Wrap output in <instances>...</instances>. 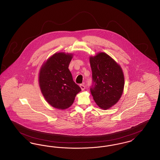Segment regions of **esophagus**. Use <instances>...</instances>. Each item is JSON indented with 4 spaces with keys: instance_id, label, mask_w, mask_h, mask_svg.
Returning <instances> with one entry per match:
<instances>
[{
    "instance_id": "1",
    "label": "esophagus",
    "mask_w": 160,
    "mask_h": 160,
    "mask_svg": "<svg viewBox=\"0 0 160 160\" xmlns=\"http://www.w3.org/2000/svg\"><path fill=\"white\" fill-rule=\"evenodd\" d=\"M80 88H81V89H82V91H83L85 89V86L84 85V84H80Z\"/></svg>"
}]
</instances>
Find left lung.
Segmentation results:
<instances>
[{"label":"left lung","instance_id":"left-lung-1","mask_svg":"<svg viewBox=\"0 0 160 160\" xmlns=\"http://www.w3.org/2000/svg\"><path fill=\"white\" fill-rule=\"evenodd\" d=\"M92 83L90 88L93 98L98 106L109 108L119 100L124 87V77L121 67L104 53L90 58Z\"/></svg>","mask_w":160,"mask_h":160}]
</instances>
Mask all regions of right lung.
I'll list each match as a JSON object with an SVG mask.
<instances>
[{"label":"right lung","mask_w":160,"mask_h":160,"mask_svg":"<svg viewBox=\"0 0 160 160\" xmlns=\"http://www.w3.org/2000/svg\"><path fill=\"white\" fill-rule=\"evenodd\" d=\"M72 54H54L40 70L39 83L46 101L52 106L66 109L71 106L80 87L73 80L69 70Z\"/></svg>","instance_id":"1"}]
</instances>
